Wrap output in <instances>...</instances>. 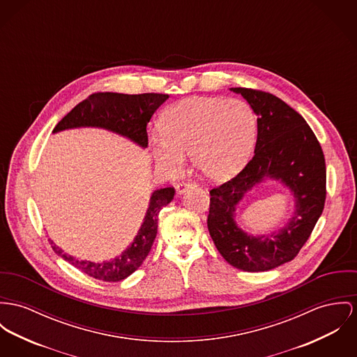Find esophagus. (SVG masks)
Instances as JSON below:
<instances>
[{
    "mask_svg": "<svg viewBox=\"0 0 357 357\" xmlns=\"http://www.w3.org/2000/svg\"><path fill=\"white\" fill-rule=\"evenodd\" d=\"M192 186H195V183L189 182V181H188V182H181V183L176 185V192H178V194H183L189 188H192Z\"/></svg>",
    "mask_w": 357,
    "mask_h": 357,
    "instance_id": "1",
    "label": "esophagus"
}]
</instances>
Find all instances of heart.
Here are the masks:
<instances>
[{"mask_svg":"<svg viewBox=\"0 0 357 357\" xmlns=\"http://www.w3.org/2000/svg\"><path fill=\"white\" fill-rule=\"evenodd\" d=\"M151 152L167 172L179 171L190 152L192 165L209 181L234 176L246 163L257 137V118L245 100L190 98L167 107Z\"/></svg>","mask_w":357,"mask_h":357,"instance_id":"1","label":"heart"}]
</instances>
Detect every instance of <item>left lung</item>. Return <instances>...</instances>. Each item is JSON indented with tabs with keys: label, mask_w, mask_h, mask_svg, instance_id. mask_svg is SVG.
<instances>
[{
	"label": "left lung",
	"mask_w": 357,
	"mask_h": 357,
	"mask_svg": "<svg viewBox=\"0 0 357 357\" xmlns=\"http://www.w3.org/2000/svg\"><path fill=\"white\" fill-rule=\"evenodd\" d=\"M255 112L257 144L252 159L232 179L213 188L208 229L222 258L245 272H266L292 261L310 238L326 199V165L319 141L298 111L275 95L231 88ZM265 177L281 180L296 197L297 209L287 225L252 237L234 221L236 205Z\"/></svg>",
	"instance_id": "8db88e82"
}]
</instances>
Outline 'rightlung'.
I'll return each instance as SVG.
<instances>
[{
    "instance_id": "right-lung-1",
    "label": "right lung",
    "mask_w": 357,
    "mask_h": 357,
    "mask_svg": "<svg viewBox=\"0 0 357 357\" xmlns=\"http://www.w3.org/2000/svg\"><path fill=\"white\" fill-rule=\"evenodd\" d=\"M167 99L168 95L165 93L126 95L115 92H98L68 112L56 123L53 133L85 126L102 128L129 138L142 148H146V125L153 112ZM174 188H165L152 192L148 211L133 243L119 257H115L109 262L95 264L91 261H80L63 252L59 247L55 246L53 241H50V245L61 258L82 271V273L102 281H121L136 272L149 254L158 234L159 213L163 206L174 199Z\"/></svg>"
}]
</instances>
